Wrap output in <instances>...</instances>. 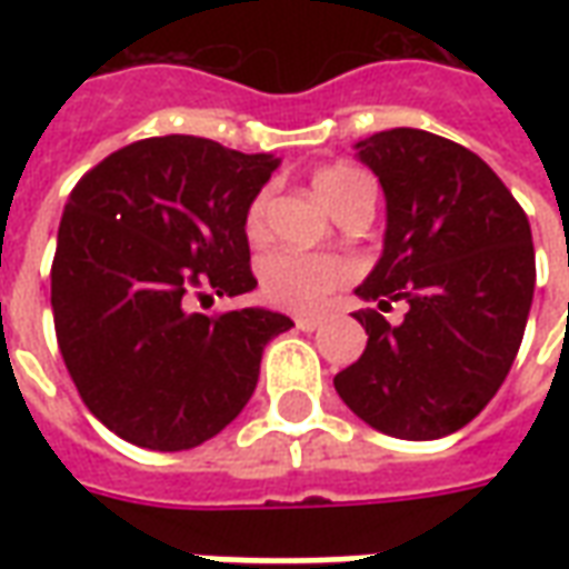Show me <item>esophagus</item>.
<instances>
[{"label": "esophagus", "mask_w": 569, "mask_h": 569, "mask_svg": "<svg viewBox=\"0 0 569 569\" xmlns=\"http://www.w3.org/2000/svg\"><path fill=\"white\" fill-rule=\"evenodd\" d=\"M320 322H322V317H317V313H301V317H296V326L301 329V332H313Z\"/></svg>", "instance_id": "obj_1"}]
</instances>
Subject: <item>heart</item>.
<instances>
[{
  "label": "heart",
  "instance_id": "b5f03b06",
  "mask_svg": "<svg viewBox=\"0 0 569 569\" xmlns=\"http://www.w3.org/2000/svg\"><path fill=\"white\" fill-rule=\"evenodd\" d=\"M313 191L329 210H341L347 200L359 194H371V182L366 176L347 167V163H332L313 173ZM264 207L268 198L259 194L252 200L247 212V231L259 234L264 224ZM357 273L353 261L332 252H301V249H277L264 256L259 264L261 296L271 305L286 310H313L332 289L345 286Z\"/></svg>",
  "mask_w": 569,
  "mask_h": 569
}]
</instances>
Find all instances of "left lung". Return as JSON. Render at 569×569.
<instances>
[{
  "instance_id": "1",
  "label": "left lung",
  "mask_w": 569,
  "mask_h": 569,
  "mask_svg": "<svg viewBox=\"0 0 569 569\" xmlns=\"http://www.w3.org/2000/svg\"><path fill=\"white\" fill-rule=\"evenodd\" d=\"M387 198L383 252L357 310L369 345L335 375L345 406L378 432L408 441L451 436L497 396L525 338L537 286L525 210L500 176L460 142L415 128L357 142Z\"/></svg>"
}]
</instances>
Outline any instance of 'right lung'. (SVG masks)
I'll return each mask as SVG.
<instances>
[{
    "label": "right lung",
    "mask_w": 569,
    "mask_h": 569,
    "mask_svg": "<svg viewBox=\"0 0 569 569\" xmlns=\"http://www.w3.org/2000/svg\"><path fill=\"white\" fill-rule=\"evenodd\" d=\"M280 158L200 137L112 151L67 200L51 264L57 345L100 423L149 451L219 436L259 383L261 353L292 320L219 317L188 298L247 296V212Z\"/></svg>",
    "instance_id": "obj_1"
}]
</instances>
